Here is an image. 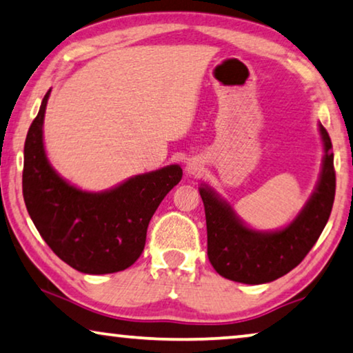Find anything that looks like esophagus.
Segmentation results:
<instances>
[{
	"label": "esophagus",
	"instance_id": "34e87169",
	"mask_svg": "<svg viewBox=\"0 0 353 353\" xmlns=\"http://www.w3.org/2000/svg\"><path fill=\"white\" fill-rule=\"evenodd\" d=\"M185 171H187V174H190V176H198L199 172L203 171V163L198 159H190L185 166Z\"/></svg>",
	"mask_w": 353,
	"mask_h": 353
}]
</instances>
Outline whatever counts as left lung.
Instances as JSON below:
<instances>
[{
  "mask_svg": "<svg viewBox=\"0 0 353 353\" xmlns=\"http://www.w3.org/2000/svg\"><path fill=\"white\" fill-rule=\"evenodd\" d=\"M323 143L322 171L314 193L285 228H249L233 208L208 185L199 187L208 227V256L220 276L241 283H266L285 276L309 254L333 209L336 174L328 131L319 123Z\"/></svg>",
  "mask_w": 353,
  "mask_h": 353,
  "instance_id": "1",
  "label": "left lung"
}]
</instances>
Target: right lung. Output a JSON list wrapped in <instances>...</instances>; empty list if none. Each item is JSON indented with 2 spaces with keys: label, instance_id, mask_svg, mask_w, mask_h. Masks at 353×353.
Masks as SVG:
<instances>
[{
  "label": "right lung",
  "instance_id": "add662e5",
  "mask_svg": "<svg viewBox=\"0 0 353 353\" xmlns=\"http://www.w3.org/2000/svg\"><path fill=\"white\" fill-rule=\"evenodd\" d=\"M50 90L26 134L23 199L31 220L55 255L85 274L123 271L139 259L147 227L163 198L182 179V168L130 177L106 192L92 193L66 182L47 160L44 114Z\"/></svg>",
  "mask_w": 353,
  "mask_h": 353
}]
</instances>
